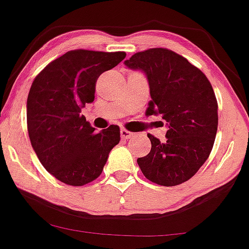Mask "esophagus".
<instances>
[{
    "mask_svg": "<svg viewBox=\"0 0 249 249\" xmlns=\"http://www.w3.org/2000/svg\"><path fill=\"white\" fill-rule=\"evenodd\" d=\"M121 136H122L123 139L126 140V139H131V138L134 136V133L130 132V131H127L126 128H121Z\"/></svg>",
    "mask_w": 249,
    "mask_h": 249,
    "instance_id": "obj_1",
    "label": "esophagus"
}]
</instances>
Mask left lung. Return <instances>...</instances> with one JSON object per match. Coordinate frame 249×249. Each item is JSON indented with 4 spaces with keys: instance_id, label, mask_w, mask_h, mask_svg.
Here are the masks:
<instances>
[{
    "instance_id": "left-lung-1",
    "label": "left lung",
    "mask_w": 249,
    "mask_h": 249,
    "mask_svg": "<svg viewBox=\"0 0 249 249\" xmlns=\"http://www.w3.org/2000/svg\"><path fill=\"white\" fill-rule=\"evenodd\" d=\"M124 64L146 74L151 92L146 113L161 115L168 126L163 142L147 134L151 152L137 162L154 183H183L198 172L213 147L218 103L210 81L183 56L160 47L138 52Z\"/></svg>"
}]
</instances>
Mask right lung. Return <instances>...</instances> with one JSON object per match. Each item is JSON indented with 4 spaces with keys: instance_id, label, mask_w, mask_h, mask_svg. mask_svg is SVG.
I'll return each mask as SVG.
<instances>
[{
    "instance_id": "1",
    "label": "right lung",
    "mask_w": 249,
    "mask_h": 249,
    "mask_svg": "<svg viewBox=\"0 0 249 249\" xmlns=\"http://www.w3.org/2000/svg\"><path fill=\"white\" fill-rule=\"evenodd\" d=\"M125 56V52L70 51L32 82L26 102L30 142L44 168L62 183L81 187L97 178L121 140L117 125L96 133L81 109L94 102L98 76Z\"/></svg>"
}]
</instances>
